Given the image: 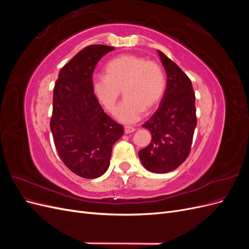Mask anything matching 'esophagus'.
Masks as SVG:
<instances>
[{
    "label": "esophagus",
    "instance_id": "34e87169",
    "mask_svg": "<svg viewBox=\"0 0 249 249\" xmlns=\"http://www.w3.org/2000/svg\"><path fill=\"white\" fill-rule=\"evenodd\" d=\"M135 127L134 126H131V125H125L124 126V133L125 134H131V133H133V132H135Z\"/></svg>",
    "mask_w": 249,
    "mask_h": 249
}]
</instances>
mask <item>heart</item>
Instances as JSON below:
<instances>
[{
    "mask_svg": "<svg viewBox=\"0 0 249 249\" xmlns=\"http://www.w3.org/2000/svg\"><path fill=\"white\" fill-rule=\"evenodd\" d=\"M106 76L93 79L94 93L103 106L114 112L118 99L125 97L116 112L124 123H134L143 112H149L160 103L165 91V76L161 66L144 57L120 55L107 63Z\"/></svg>",
    "mask_w": 249,
    "mask_h": 249,
    "instance_id": "heart-1",
    "label": "heart"
}]
</instances>
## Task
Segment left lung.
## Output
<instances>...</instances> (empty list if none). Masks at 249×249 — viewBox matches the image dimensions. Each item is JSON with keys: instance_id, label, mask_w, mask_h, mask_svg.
I'll return each mask as SVG.
<instances>
[{"instance_id": "1", "label": "left lung", "mask_w": 249, "mask_h": 249, "mask_svg": "<svg viewBox=\"0 0 249 249\" xmlns=\"http://www.w3.org/2000/svg\"><path fill=\"white\" fill-rule=\"evenodd\" d=\"M158 53L167 74L166 89L159 108L142 124L153 139L138 155L147 170L166 173L189 156L197 119L191 80L171 59Z\"/></svg>"}]
</instances>
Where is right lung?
<instances>
[{
	"label": "right lung",
	"mask_w": 249,
	"mask_h": 249,
	"mask_svg": "<svg viewBox=\"0 0 249 249\" xmlns=\"http://www.w3.org/2000/svg\"><path fill=\"white\" fill-rule=\"evenodd\" d=\"M113 50L84 48L62 67L54 87L50 126L56 149L65 166L85 178L107 171L112 146L124 134V126L104 112L92 82L97 62Z\"/></svg>",
	"instance_id": "add662e5"
}]
</instances>
